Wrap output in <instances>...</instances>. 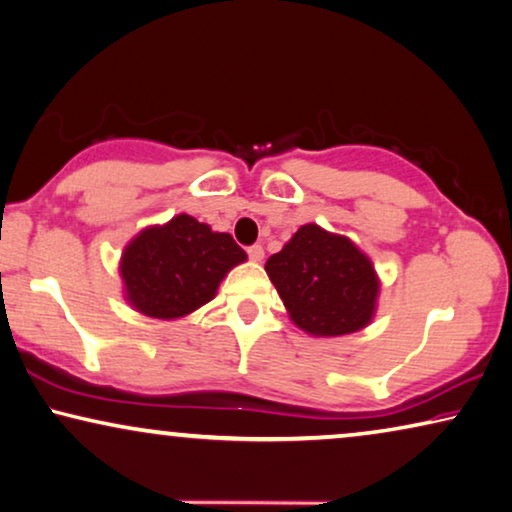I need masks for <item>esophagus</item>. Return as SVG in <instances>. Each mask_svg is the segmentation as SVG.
<instances>
[{
    "label": "esophagus",
    "instance_id": "1",
    "mask_svg": "<svg viewBox=\"0 0 512 512\" xmlns=\"http://www.w3.org/2000/svg\"><path fill=\"white\" fill-rule=\"evenodd\" d=\"M248 257L253 259V262H262V259H264V248L262 246H250L248 248Z\"/></svg>",
    "mask_w": 512,
    "mask_h": 512
}]
</instances>
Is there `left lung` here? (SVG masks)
Wrapping results in <instances>:
<instances>
[{
    "label": "left lung",
    "mask_w": 512,
    "mask_h": 512,
    "mask_svg": "<svg viewBox=\"0 0 512 512\" xmlns=\"http://www.w3.org/2000/svg\"><path fill=\"white\" fill-rule=\"evenodd\" d=\"M264 269L289 319L312 338H340L375 319L381 289L375 264L345 234L301 225Z\"/></svg>",
    "instance_id": "left-lung-1"
}]
</instances>
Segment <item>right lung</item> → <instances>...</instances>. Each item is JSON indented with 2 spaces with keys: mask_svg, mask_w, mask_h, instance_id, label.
Segmentation results:
<instances>
[{
  "mask_svg": "<svg viewBox=\"0 0 512 512\" xmlns=\"http://www.w3.org/2000/svg\"><path fill=\"white\" fill-rule=\"evenodd\" d=\"M248 259L227 232H213L188 213L149 225L119 259L124 299L144 317H188L216 296L220 282Z\"/></svg>",
  "mask_w": 512,
  "mask_h": 512,
  "instance_id": "obj_1",
  "label": "right lung"
}]
</instances>
